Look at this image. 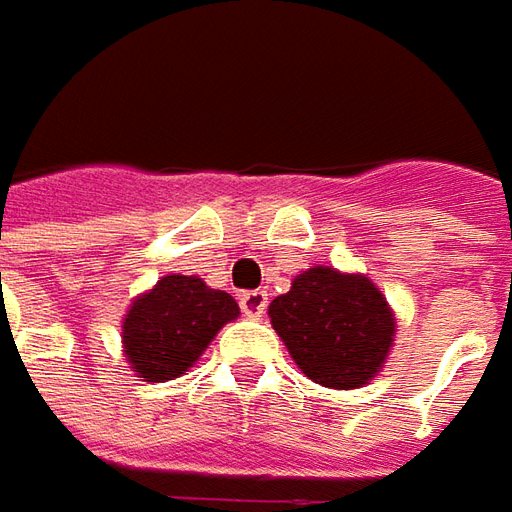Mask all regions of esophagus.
<instances>
[{"mask_svg":"<svg viewBox=\"0 0 512 512\" xmlns=\"http://www.w3.org/2000/svg\"><path fill=\"white\" fill-rule=\"evenodd\" d=\"M239 308L248 314V317H262L264 308H267V292L262 289H250L239 295Z\"/></svg>","mask_w":512,"mask_h":512,"instance_id":"obj_1","label":"esophagus"}]
</instances>
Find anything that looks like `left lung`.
<instances>
[{"label": "left lung", "mask_w": 512, "mask_h": 512, "mask_svg": "<svg viewBox=\"0 0 512 512\" xmlns=\"http://www.w3.org/2000/svg\"><path fill=\"white\" fill-rule=\"evenodd\" d=\"M270 320L295 364L328 389L364 386L394 342V317L378 286L331 267L297 275L270 303Z\"/></svg>", "instance_id": "left-lung-1"}]
</instances>
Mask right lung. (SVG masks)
<instances>
[{
    "label": "right lung",
    "instance_id": "add662e5",
    "mask_svg": "<svg viewBox=\"0 0 512 512\" xmlns=\"http://www.w3.org/2000/svg\"><path fill=\"white\" fill-rule=\"evenodd\" d=\"M239 317L237 300L195 275H165L134 300L123 320V347L137 378L151 383L184 375L215 333Z\"/></svg>",
    "mask_w": 512,
    "mask_h": 512
}]
</instances>
